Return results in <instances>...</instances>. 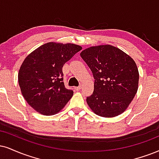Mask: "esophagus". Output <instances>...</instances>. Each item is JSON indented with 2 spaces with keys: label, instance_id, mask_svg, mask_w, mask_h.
<instances>
[{
  "label": "esophagus",
  "instance_id": "1",
  "mask_svg": "<svg viewBox=\"0 0 159 159\" xmlns=\"http://www.w3.org/2000/svg\"><path fill=\"white\" fill-rule=\"evenodd\" d=\"M74 89L76 90V91H80V89H81V85H80V86H78V87H75L74 88Z\"/></svg>",
  "mask_w": 159,
  "mask_h": 159
}]
</instances>
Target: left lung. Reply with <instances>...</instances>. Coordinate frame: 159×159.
Wrapping results in <instances>:
<instances>
[{
  "instance_id": "8db88e82",
  "label": "left lung",
  "mask_w": 159,
  "mask_h": 159,
  "mask_svg": "<svg viewBox=\"0 0 159 159\" xmlns=\"http://www.w3.org/2000/svg\"><path fill=\"white\" fill-rule=\"evenodd\" d=\"M80 56L94 78V90L86 99L93 113L114 117L127 108L139 86L138 68L128 54L111 45L91 46Z\"/></svg>"
}]
</instances>
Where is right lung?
Returning a JSON list of instances; mask_svg holds the SVG:
<instances>
[{
  "instance_id": "add662e5",
  "label": "right lung",
  "mask_w": 159,
  "mask_h": 159,
  "mask_svg": "<svg viewBox=\"0 0 159 159\" xmlns=\"http://www.w3.org/2000/svg\"><path fill=\"white\" fill-rule=\"evenodd\" d=\"M82 47L50 42L38 47L23 60L18 83L25 100L37 112L52 116L60 112L74 94L66 89L62 67Z\"/></svg>"
}]
</instances>
